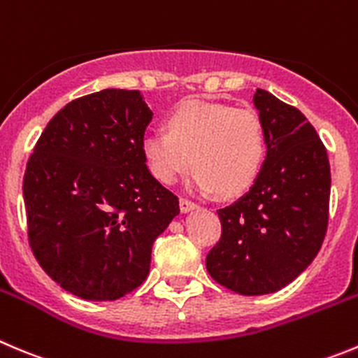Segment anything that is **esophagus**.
<instances>
[{"label": "esophagus", "mask_w": 358, "mask_h": 358, "mask_svg": "<svg viewBox=\"0 0 358 358\" xmlns=\"http://www.w3.org/2000/svg\"><path fill=\"white\" fill-rule=\"evenodd\" d=\"M197 204L196 203H192V201H189V199H185V197H182V199H180V210L183 211V213H189V211H192V210H197Z\"/></svg>", "instance_id": "obj_1"}]
</instances>
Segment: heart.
Wrapping results in <instances>:
<instances>
[{"label": "heart", "mask_w": 358, "mask_h": 358, "mask_svg": "<svg viewBox=\"0 0 358 358\" xmlns=\"http://www.w3.org/2000/svg\"><path fill=\"white\" fill-rule=\"evenodd\" d=\"M152 175L171 185L196 166L190 187L197 192L236 197L253 185L266 159V131L250 108L189 99L168 117V131L143 138Z\"/></svg>", "instance_id": "b5f03b06"}]
</instances>
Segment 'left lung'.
<instances>
[{
  "label": "left lung",
  "instance_id": "1",
  "mask_svg": "<svg viewBox=\"0 0 358 358\" xmlns=\"http://www.w3.org/2000/svg\"><path fill=\"white\" fill-rule=\"evenodd\" d=\"M253 105L266 159L248 192L217 211L222 236L206 255L211 278L241 296L276 292L310 266L324 243L331 197L327 150L306 117L264 89Z\"/></svg>",
  "mask_w": 358,
  "mask_h": 358
}]
</instances>
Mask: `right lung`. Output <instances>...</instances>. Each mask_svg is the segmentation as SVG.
Returning a JSON list of instances; mask_svg holds the SVG:
<instances>
[{
    "mask_svg": "<svg viewBox=\"0 0 358 358\" xmlns=\"http://www.w3.org/2000/svg\"><path fill=\"white\" fill-rule=\"evenodd\" d=\"M152 115L140 91L83 96L52 117L27 161L31 250L73 296L115 301L138 289L154 241L180 213L143 157Z\"/></svg>",
    "mask_w": 358,
    "mask_h": 358,
    "instance_id": "right-lung-1",
    "label": "right lung"
}]
</instances>
